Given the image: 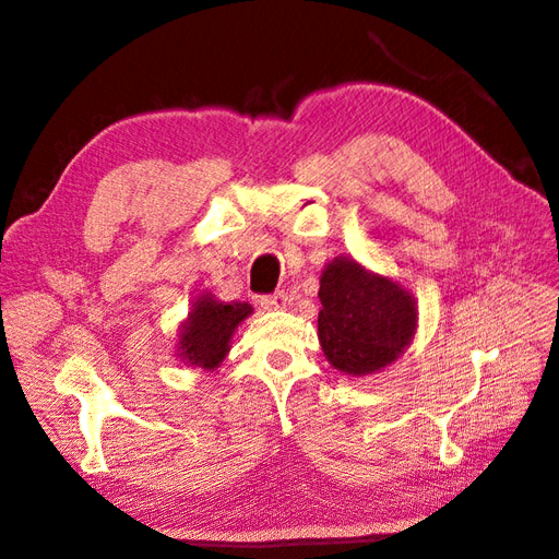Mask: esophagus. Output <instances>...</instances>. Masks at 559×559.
<instances>
[{
	"instance_id": "esophagus-1",
	"label": "esophagus",
	"mask_w": 559,
	"mask_h": 559,
	"mask_svg": "<svg viewBox=\"0 0 559 559\" xmlns=\"http://www.w3.org/2000/svg\"><path fill=\"white\" fill-rule=\"evenodd\" d=\"M261 308L263 310H284L286 306H289V296L286 294H273V296H261Z\"/></svg>"
}]
</instances>
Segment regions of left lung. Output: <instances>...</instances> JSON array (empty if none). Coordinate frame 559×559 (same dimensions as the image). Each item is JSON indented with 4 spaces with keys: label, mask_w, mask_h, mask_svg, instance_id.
I'll return each mask as SVG.
<instances>
[{
    "label": "left lung",
    "mask_w": 559,
    "mask_h": 559,
    "mask_svg": "<svg viewBox=\"0 0 559 559\" xmlns=\"http://www.w3.org/2000/svg\"><path fill=\"white\" fill-rule=\"evenodd\" d=\"M319 300L321 349L333 368L352 378L396 361L417 329L413 294L349 257H335L321 270Z\"/></svg>",
    "instance_id": "1"
}]
</instances>
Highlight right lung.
<instances>
[{"mask_svg": "<svg viewBox=\"0 0 559 559\" xmlns=\"http://www.w3.org/2000/svg\"><path fill=\"white\" fill-rule=\"evenodd\" d=\"M253 312L249 302H222L202 292L179 329L177 357L183 366L216 370L230 349V337Z\"/></svg>", "mask_w": 559, "mask_h": 559, "instance_id": "right-lung-1", "label": "right lung"}]
</instances>
